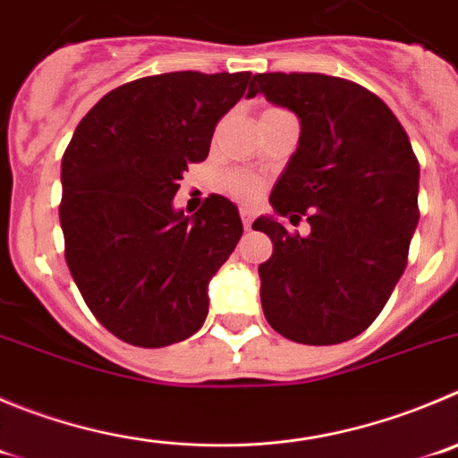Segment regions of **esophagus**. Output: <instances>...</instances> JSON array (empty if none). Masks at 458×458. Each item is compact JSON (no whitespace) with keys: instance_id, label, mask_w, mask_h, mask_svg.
Listing matches in <instances>:
<instances>
[{"instance_id":"1","label":"esophagus","mask_w":458,"mask_h":458,"mask_svg":"<svg viewBox=\"0 0 458 458\" xmlns=\"http://www.w3.org/2000/svg\"><path fill=\"white\" fill-rule=\"evenodd\" d=\"M239 216H242V224H243V228H246V230H250V228H253V221H255L253 209H249V208H242V209H239Z\"/></svg>"}]
</instances>
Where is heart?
<instances>
[{
    "instance_id": "obj_1",
    "label": "heart",
    "mask_w": 458,
    "mask_h": 458,
    "mask_svg": "<svg viewBox=\"0 0 458 458\" xmlns=\"http://www.w3.org/2000/svg\"><path fill=\"white\" fill-rule=\"evenodd\" d=\"M268 110H276V108H268ZM224 187L228 194L237 196L242 200H253L255 196L259 194L262 190V182L258 178L249 176V174H228L224 178Z\"/></svg>"
}]
</instances>
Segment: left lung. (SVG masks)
<instances>
[{
	"label": "left lung",
	"instance_id": "obj_1",
	"mask_svg": "<svg viewBox=\"0 0 458 458\" xmlns=\"http://www.w3.org/2000/svg\"><path fill=\"white\" fill-rule=\"evenodd\" d=\"M293 110L301 140L271 191L280 221L258 219L273 255L259 264L262 310L282 336L307 345L354 339L384 310L416 230L420 166L407 131L377 94L314 72L255 74L249 97Z\"/></svg>",
	"mask_w": 458,
	"mask_h": 458
}]
</instances>
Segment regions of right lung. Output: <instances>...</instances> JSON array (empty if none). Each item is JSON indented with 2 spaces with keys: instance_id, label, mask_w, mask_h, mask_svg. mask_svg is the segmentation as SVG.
I'll use <instances>...</instances> for the list:
<instances>
[{
  "instance_id": "obj_1",
  "label": "right lung",
  "mask_w": 458,
  "mask_h": 458,
  "mask_svg": "<svg viewBox=\"0 0 458 458\" xmlns=\"http://www.w3.org/2000/svg\"><path fill=\"white\" fill-rule=\"evenodd\" d=\"M250 72H169L108 92L76 126L63 156L65 259L97 320L117 339L162 348L208 316V282L242 237L228 199L209 194L194 216L171 200L203 162L216 122Z\"/></svg>"
}]
</instances>
